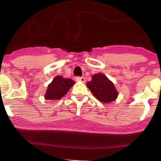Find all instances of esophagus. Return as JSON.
Returning <instances> with one entry per match:
<instances>
[{
    "mask_svg": "<svg viewBox=\"0 0 161 161\" xmlns=\"http://www.w3.org/2000/svg\"><path fill=\"white\" fill-rule=\"evenodd\" d=\"M76 81H81V82H85L86 81V79L84 77H76Z\"/></svg>",
    "mask_w": 161,
    "mask_h": 161,
    "instance_id": "esophagus-1",
    "label": "esophagus"
}]
</instances>
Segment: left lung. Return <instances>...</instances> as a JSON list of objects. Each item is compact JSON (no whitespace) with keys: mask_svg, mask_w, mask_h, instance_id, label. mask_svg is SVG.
<instances>
[{"mask_svg":"<svg viewBox=\"0 0 161 161\" xmlns=\"http://www.w3.org/2000/svg\"><path fill=\"white\" fill-rule=\"evenodd\" d=\"M87 86L98 100L104 103L114 101L118 96L114 84L102 73L92 76V80L88 81Z\"/></svg>","mask_w":161,"mask_h":161,"instance_id":"1","label":"left lung"}]
</instances>
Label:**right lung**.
<instances>
[{"instance_id": "add662e5", "label": "right lung", "mask_w": 161, "mask_h": 161, "mask_svg": "<svg viewBox=\"0 0 161 161\" xmlns=\"http://www.w3.org/2000/svg\"><path fill=\"white\" fill-rule=\"evenodd\" d=\"M75 81L71 79H64L61 76H56L52 83L47 86L45 98L46 100H58L67 93Z\"/></svg>"}]
</instances>
